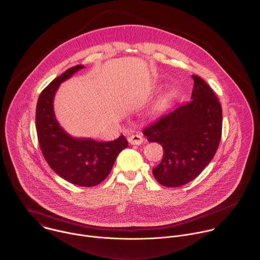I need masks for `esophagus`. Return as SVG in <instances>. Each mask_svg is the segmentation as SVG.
Instances as JSON below:
<instances>
[{
  "mask_svg": "<svg viewBox=\"0 0 260 260\" xmlns=\"http://www.w3.org/2000/svg\"><path fill=\"white\" fill-rule=\"evenodd\" d=\"M144 139L141 135H132L129 138H128V142L129 144L132 145H141L143 143Z\"/></svg>",
  "mask_w": 260,
  "mask_h": 260,
  "instance_id": "obj_1",
  "label": "esophagus"
}]
</instances>
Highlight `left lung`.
<instances>
[{"label":"left lung","mask_w":260,"mask_h":260,"mask_svg":"<svg viewBox=\"0 0 260 260\" xmlns=\"http://www.w3.org/2000/svg\"><path fill=\"white\" fill-rule=\"evenodd\" d=\"M192 76V101L143 129L149 142L159 143L163 148V158L153 169V176L164 187H181L196 179L220 143L221 105L205 80Z\"/></svg>","instance_id":"obj_1"}]
</instances>
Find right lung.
<instances>
[{"label":"right lung","mask_w":260,"mask_h":260,"mask_svg":"<svg viewBox=\"0 0 260 260\" xmlns=\"http://www.w3.org/2000/svg\"><path fill=\"white\" fill-rule=\"evenodd\" d=\"M83 68L78 64L52 80L41 93L36 111L38 140L44 158L62 179L80 187H94L110 174L118 154L128 146L124 136L112 142L74 139L57 122L53 100L60 83Z\"/></svg>","instance_id":"add662e5"}]
</instances>
